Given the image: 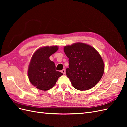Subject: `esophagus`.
Here are the masks:
<instances>
[{"label": "esophagus", "mask_w": 127, "mask_h": 127, "mask_svg": "<svg viewBox=\"0 0 127 127\" xmlns=\"http://www.w3.org/2000/svg\"><path fill=\"white\" fill-rule=\"evenodd\" d=\"M61 72H62V73H63V74H65V72H66V70H65V69H63V70H62L61 71Z\"/></svg>", "instance_id": "esophagus-1"}]
</instances>
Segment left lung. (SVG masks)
Masks as SVG:
<instances>
[{"label": "left lung", "mask_w": 127, "mask_h": 127, "mask_svg": "<svg viewBox=\"0 0 127 127\" xmlns=\"http://www.w3.org/2000/svg\"><path fill=\"white\" fill-rule=\"evenodd\" d=\"M69 58L66 74L72 86L85 91L95 86L103 75L104 64L101 56L91 46L76 43L64 48Z\"/></svg>", "instance_id": "obj_1"}]
</instances>
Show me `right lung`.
Returning <instances> with one entry per match:
<instances>
[{
    "instance_id": "1",
    "label": "right lung",
    "mask_w": 127,
    "mask_h": 127,
    "mask_svg": "<svg viewBox=\"0 0 127 127\" xmlns=\"http://www.w3.org/2000/svg\"><path fill=\"white\" fill-rule=\"evenodd\" d=\"M57 50V46L41 47L32 56L28 67V78L32 84L39 90H50L63 75L56 70L55 63L49 58Z\"/></svg>"
}]
</instances>
